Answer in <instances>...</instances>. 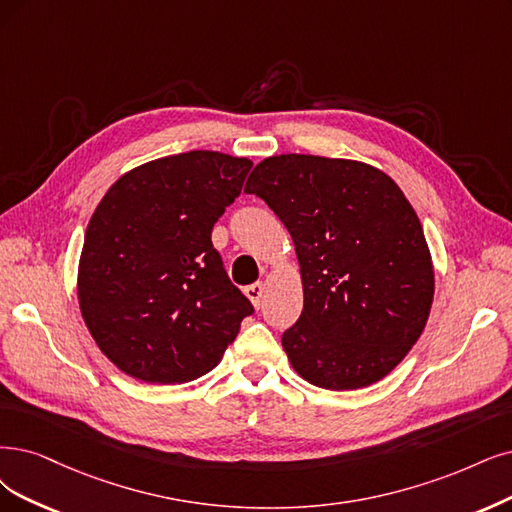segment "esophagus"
<instances>
[{"label": "esophagus", "mask_w": 512, "mask_h": 512, "mask_svg": "<svg viewBox=\"0 0 512 512\" xmlns=\"http://www.w3.org/2000/svg\"><path fill=\"white\" fill-rule=\"evenodd\" d=\"M244 295L251 299V304H253L255 308H259L261 295H263V285H261V282H255V285H249V287L244 289Z\"/></svg>", "instance_id": "esophagus-1"}]
</instances>
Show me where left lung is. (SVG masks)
<instances>
[{"instance_id":"8db88e82","label":"left lung","mask_w":512,"mask_h":512,"mask_svg":"<svg viewBox=\"0 0 512 512\" xmlns=\"http://www.w3.org/2000/svg\"><path fill=\"white\" fill-rule=\"evenodd\" d=\"M289 230L304 310L282 333L291 367L327 390L380 382L418 342L434 268L413 206L380 168L344 158L282 154L244 187Z\"/></svg>"}]
</instances>
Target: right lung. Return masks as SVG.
<instances>
[{
	"label": "right lung",
	"mask_w": 512,
	"mask_h": 512,
	"mask_svg": "<svg viewBox=\"0 0 512 512\" xmlns=\"http://www.w3.org/2000/svg\"><path fill=\"white\" fill-rule=\"evenodd\" d=\"M253 162L196 149L128 170L86 227L78 301L99 350L147 384H183L217 367L244 316L211 232Z\"/></svg>",
	"instance_id": "1"
}]
</instances>
